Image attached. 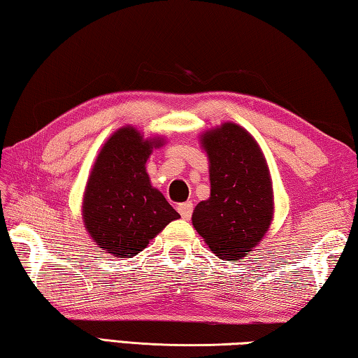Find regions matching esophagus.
Segmentation results:
<instances>
[{
    "instance_id": "34e87169",
    "label": "esophagus",
    "mask_w": 358,
    "mask_h": 358,
    "mask_svg": "<svg viewBox=\"0 0 358 358\" xmlns=\"http://www.w3.org/2000/svg\"><path fill=\"white\" fill-rule=\"evenodd\" d=\"M178 212L180 214V217L184 218V220H189V218L192 217V212H193V204L190 201L179 204L178 206Z\"/></svg>"
}]
</instances>
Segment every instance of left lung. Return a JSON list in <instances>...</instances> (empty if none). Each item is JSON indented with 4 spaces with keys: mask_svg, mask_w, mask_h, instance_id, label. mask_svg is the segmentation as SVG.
<instances>
[{
    "mask_svg": "<svg viewBox=\"0 0 358 358\" xmlns=\"http://www.w3.org/2000/svg\"><path fill=\"white\" fill-rule=\"evenodd\" d=\"M201 144L210 163V196L193 210V228L218 258L237 261L271 227V174L258 143L234 122L208 130Z\"/></svg>",
    "mask_w": 358,
    "mask_h": 358,
    "instance_id": "1",
    "label": "left lung"
}]
</instances>
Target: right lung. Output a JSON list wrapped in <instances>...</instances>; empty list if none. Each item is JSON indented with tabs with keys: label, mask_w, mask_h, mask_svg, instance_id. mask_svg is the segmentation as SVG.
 Returning a JSON list of instances; mask_svg holds the SVG:
<instances>
[{
	"label": "right lung",
	"mask_w": 358,
	"mask_h": 358,
	"mask_svg": "<svg viewBox=\"0 0 358 358\" xmlns=\"http://www.w3.org/2000/svg\"><path fill=\"white\" fill-rule=\"evenodd\" d=\"M163 140H144L131 125L116 130L103 144L87 179L83 198V222L91 239L105 253L131 258L176 212L162 193L150 185L146 162Z\"/></svg>",
	"instance_id": "1"
}]
</instances>
